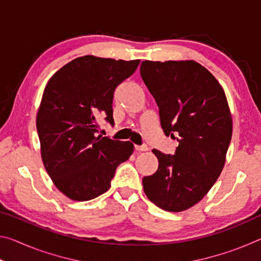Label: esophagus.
<instances>
[{
  "label": "esophagus",
  "instance_id": "34e87169",
  "mask_svg": "<svg viewBox=\"0 0 261 261\" xmlns=\"http://www.w3.org/2000/svg\"><path fill=\"white\" fill-rule=\"evenodd\" d=\"M135 148H136V151H138V152H146V151H148V147L146 146V145H136Z\"/></svg>",
  "mask_w": 261,
  "mask_h": 261
}]
</instances>
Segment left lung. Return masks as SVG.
I'll use <instances>...</instances> for the list:
<instances>
[{
	"mask_svg": "<svg viewBox=\"0 0 261 261\" xmlns=\"http://www.w3.org/2000/svg\"><path fill=\"white\" fill-rule=\"evenodd\" d=\"M140 74L159 106L163 132L178 136L174 155L152 151L159 168L143 178L144 192L162 210L183 212L206 196L226 163L232 135L227 96L192 60L143 61Z\"/></svg>",
	"mask_w": 261,
	"mask_h": 261,
	"instance_id": "8db88e82",
	"label": "left lung"
}]
</instances>
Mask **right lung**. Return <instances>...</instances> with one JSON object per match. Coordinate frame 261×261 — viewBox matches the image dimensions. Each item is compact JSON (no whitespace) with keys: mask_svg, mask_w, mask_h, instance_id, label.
<instances>
[{"mask_svg":"<svg viewBox=\"0 0 261 261\" xmlns=\"http://www.w3.org/2000/svg\"><path fill=\"white\" fill-rule=\"evenodd\" d=\"M139 62L86 55L48 81L37 114L41 159L53 183L70 199L85 201L105 193L118 165L134 153L130 141L95 134L99 117L114 124L115 88Z\"/></svg>","mask_w":261,"mask_h":261,"instance_id":"1","label":"right lung"}]
</instances>
